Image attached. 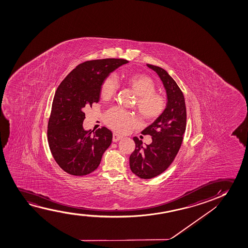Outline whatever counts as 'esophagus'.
Instances as JSON below:
<instances>
[{"label":"esophagus","mask_w":248,"mask_h":248,"mask_svg":"<svg viewBox=\"0 0 248 248\" xmlns=\"http://www.w3.org/2000/svg\"><path fill=\"white\" fill-rule=\"evenodd\" d=\"M123 138V136H119L118 134H113L112 135V141L113 142H117V141H119V140H121Z\"/></svg>","instance_id":"34e87169"}]
</instances>
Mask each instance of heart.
<instances>
[{"mask_svg":"<svg viewBox=\"0 0 248 248\" xmlns=\"http://www.w3.org/2000/svg\"><path fill=\"white\" fill-rule=\"evenodd\" d=\"M123 82L132 89L137 95L136 108L140 115L146 120L158 118L166 108V99L156 94V85L152 78L142 74L124 75ZM118 83L114 77L108 76L102 80L100 86V94L102 99L108 100L115 95ZM106 124L119 133H125L130 127L136 125V118L125 110L112 108L106 112L104 117Z\"/></svg>","mask_w":248,"mask_h":248,"instance_id":"obj_1","label":"heart"}]
</instances>
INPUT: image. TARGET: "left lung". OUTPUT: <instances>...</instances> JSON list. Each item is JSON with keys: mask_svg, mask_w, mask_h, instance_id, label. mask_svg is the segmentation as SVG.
Wrapping results in <instances>:
<instances>
[{"mask_svg": "<svg viewBox=\"0 0 248 248\" xmlns=\"http://www.w3.org/2000/svg\"><path fill=\"white\" fill-rule=\"evenodd\" d=\"M147 67L161 78L168 102L164 112L141 132L152 136L153 142L145 146L137 137L133 138L136 149L129 156V167L133 173L145 180L159 175L173 163L186 127L185 97L176 82L163 68L151 64Z\"/></svg>", "mask_w": 248, "mask_h": 248, "instance_id": "1", "label": "left lung"}]
</instances>
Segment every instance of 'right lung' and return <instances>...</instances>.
<instances>
[{
  "mask_svg": "<svg viewBox=\"0 0 248 248\" xmlns=\"http://www.w3.org/2000/svg\"><path fill=\"white\" fill-rule=\"evenodd\" d=\"M127 62L121 58L85 62L57 89L48 121V144L55 161L66 173L75 176L92 173L111 145L112 134L106 127L95 132L84 129V111L99 102L102 80Z\"/></svg>",
  "mask_w": 248,
  "mask_h": 248,
  "instance_id": "obj_1",
  "label": "right lung"
}]
</instances>
